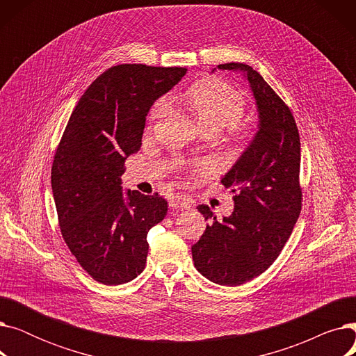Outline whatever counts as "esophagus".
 Listing matches in <instances>:
<instances>
[{"mask_svg": "<svg viewBox=\"0 0 356 356\" xmlns=\"http://www.w3.org/2000/svg\"><path fill=\"white\" fill-rule=\"evenodd\" d=\"M191 204L192 202L183 196H173L170 200H168V207L172 209H189Z\"/></svg>", "mask_w": 356, "mask_h": 356, "instance_id": "1", "label": "esophagus"}]
</instances>
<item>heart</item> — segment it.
<instances>
[{
  "mask_svg": "<svg viewBox=\"0 0 356 356\" xmlns=\"http://www.w3.org/2000/svg\"><path fill=\"white\" fill-rule=\"evenodd\" d=\"M189 104L204 129L222 131L236 124L245 111L242 93L219 79L202 81L189 92ZM168 106V98L156 102L152 117H161Z\"/></svg>",
  "mask_w": 356,
  "mask_h": 356,
  "instance_id": "heart-1",
  "label": "heart"
}]
</instances>
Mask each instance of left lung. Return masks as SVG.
Returning <instances> with one entry per match:
<instances>
[{"instance_id": "obj_1", "label": "left lung", "mask_w": 356, "mask_h": 356, "mask_svg": "<svg viewBox=\"0 0 356 356\" xmlns=\"http://www.w3.org/2000/svg\"><path fill=\"white\" fill-rule=\"evenodd\" d=\"M216 67L248 81L258 125L220 180L235 195L234 212L218 220L208 204L197 207L211 223L192 247V257L196 270L212 283L239 286L274 263L300 215V137L291 111L257 70L244 63Z\"/></svg>"}]
</instances>
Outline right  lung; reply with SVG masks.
Here are the masks:
<instances>
[{"mask_svg": "<svg viewBox=\"0 0 356 356\" xmlns=\"http://www.w3.org/2000/svg\"><path fill=\"white\" fill-rule=\"evenodd\" d=\"M184 67L118 65L104 72L74 106L51 167V191L66 245L97 282L118 286L145 267L147 234L167 213L156 195L122 189L127 157L141 147L156 99Z\"/></svg>", "mask_w": 356, "mask_h": 356, "instance_id": "right-lung-1", "label": "right lung"}]
</instances>
